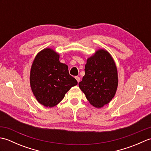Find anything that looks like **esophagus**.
<instances>
[{"label": "esophagus", "mask_w": 151, "mask_h": 151, "mask_svg": "<svg viewBox=\"0 0 151 151\" xmlns=\"http://www.w3.org/2000/svg\"><path fill=\"white\" fill-rule=\"evenodd\" d=\"M75 78H76V81H77V82L79 83V82H80V77H79V76H76Z\"/></svg>", "instance_id": "esophagus-1"}]
</instances>
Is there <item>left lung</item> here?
<instances>
[{"label":"left lung","instance_id":"obj_1","mask_svg":"<svg viewBox=\"0 0 151 151\" xmlns=\"http://www.w3.org/2000/svg\"><path fill=\"white\" fill-rule=\"evenodd\" d=\"M79 88L92 106L103 107L114 97L118 86V73L110 52L99 49L87 59L85 75Z\"/></svg>","mask_w":151,"mask_h":151}]
</instances>
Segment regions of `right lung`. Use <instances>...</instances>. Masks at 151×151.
I'll return each instance as SVG.
<instances>
[{"instance_id":"add662e5","label":"right lung","mask_w":151,"mask_h":151,"mask_svg":"<svg viewBox=\"0 0 151 151\" xmlns=\"http://www.w3.org/2000/svg\"><path fill=\"white\" fill-rule=\"evenodd\" d=\"M59 59V53L45 48L37 54L31 66V89L37 102L45 107L55 106L78 84L69 75L68 66Z\"/></svg>"}]
</instances>
